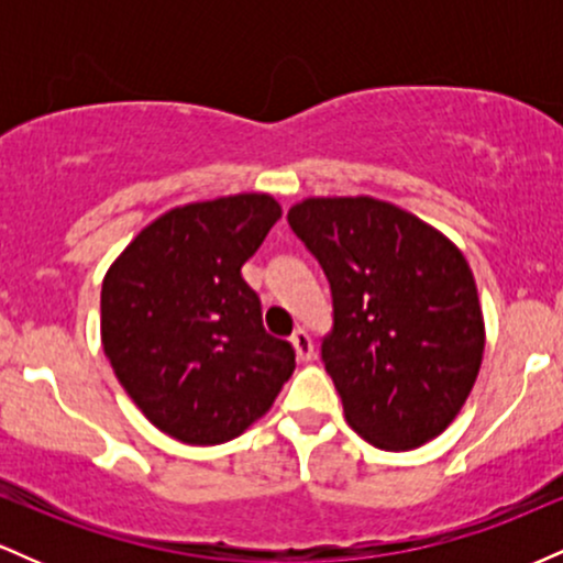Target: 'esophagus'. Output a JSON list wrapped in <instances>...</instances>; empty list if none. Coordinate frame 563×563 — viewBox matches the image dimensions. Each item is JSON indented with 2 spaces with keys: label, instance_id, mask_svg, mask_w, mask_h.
<instances>
[{
  "label": "esophagus",
  "instance_id": "34e87169",
  "mask_svg": "<svg viewBox=\"0 0 563 563\" xmlns=\"http://www.w3.org/2000/svg\"><path fill=\"white\" fill-rule=\"evenodd\" d=\"M290 344L296 349V357L301 360V363H309V360H314V346H312V339H309L307 331H294L290 335Z\"/></svg>",
  "mask_w": 563,
  "mask_h": 563
}]
</instances>
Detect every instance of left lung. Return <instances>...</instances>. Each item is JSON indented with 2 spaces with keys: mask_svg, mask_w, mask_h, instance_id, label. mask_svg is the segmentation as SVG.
Returning <instances> with one entry per match:
<instances>
[{
  "mask_svg": "<svg viewBox=\"0 0 563 563\" xmlns=\"http://www.w3.org/2000/svg\"><path fill=\"white\" fill-rule=\"evenodd\" d=\"M288 224L333 294L322 363L346 423L380 450H416L466 405L484 314L466 256L429 222L371 196L303 198Z\"/></svg>",
  "mask_w": 563,
  "mask_h": 563,
  "instance_id": "1",
  "label": "left lung"
}]
</instances>
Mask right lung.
Masks as SVG:
<instances>
[{"mask_svg": "<svg viewBox=\"0 0 563 563\" xmlns=\"http://www.w3.org/2000/svg\"><path fill=\"white\" fill-rule=\"evenodd\" d=\"M280 217L267 192L177 206L108 267L102 352L142 416L179 442L241 437L294 373V349L264 331L241 275Z\"/></svg>", "mask_w": 563, "mask_h": 563, "instance_id": "1", "label": "right lung"}]
</instances>
